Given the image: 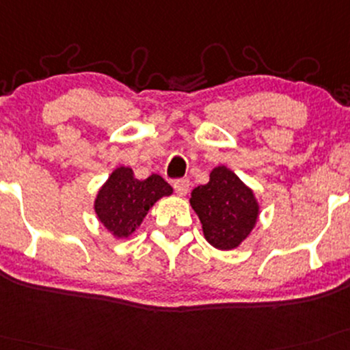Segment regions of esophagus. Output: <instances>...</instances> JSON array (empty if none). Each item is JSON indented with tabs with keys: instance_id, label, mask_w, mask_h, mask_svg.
I'll return each instance as SVG.
<instances>
[{
	"instance_id": "1",
	"label": "esophagus",
	"mask_w": 350,
	"mask_h": 350,
	"mask_svg": "<svg viewBox=\"0 0 350 350\" xmlns=\"http://www.w3.org/2000/svg\"><path fill=\"white\" fill-rule=\"evenodd\" d=\"M172 187H174V191L178 196H186L189 192V187H191V180L189 179H176L174 183H172Z\"/></svg>"
}]
</instances>
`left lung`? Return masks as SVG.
Here are the masks:
<instances>
[{"mask_svg": "<svg viewBox=\"0 0 350 350\" xmlns=\"http://www.w3.org/2000/svg\"><path fill=\"white\" fill-rule=\"evenodd\" d=\"M191 205L200 218L205 239L218 250L239 246L259 213L251 189L225 166L210 172L208 184L193 189Z\"/></svg>", "mask_w": 350, "mask_h": 350, "instance_id": "left-lung-1", "label": "left lung"}]
</instances>
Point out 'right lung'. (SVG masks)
<instances>
[{
  "label": "right lung",
  "instance_id": "add662e5",
  "mask_svg": "<svg viewBox=\"0 0 350 350\" xmlns=\"http://www.w3.org/2000/svg\"><path fill=\"white\" fill-rule=\"evenodd\" d=\"M172 187L161 176L151 174L145 180L133 178L130 167H117L98 193L94 208L98 218L117 238H127L140 226L148 210Z\"/></svg>",
  "mask_w": 350,
  "mask_h": 350
}]
</instances>
